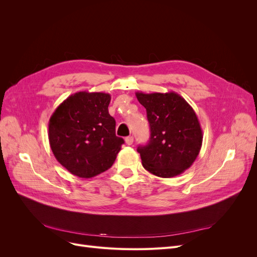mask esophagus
Returning a JSON list of instances; mask_svg holds the SVG:
<instances>
[{
  "label": "esophagus",
  "mask_w": 257,
  "mask_h": 257,
  "mask_svg": "<svg viewBox=\"0 0 257 257\" xmlns=\"http://www.w3.org/2000/svg\"><path fill=\"white\" fill-rule=\"evenodd\" d=\"M125 143H126L128 146L133 145V143H134V137H133V136H128V137H126V138H125Z\"/></svg>",
  "instance_id": "34e87169"
}]
</instances>
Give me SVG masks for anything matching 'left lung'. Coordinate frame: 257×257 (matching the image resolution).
<instances>
[{"mask_svg":"<svg viewBox=\"0 0 257 257\" xmlns=\"http://www.w3.org/2000/svg\"><path fill=\"white\" fill-rule=\"evenodd\" d=\"M136 97L146 108L151 132L149 143L137 148L143 166L161 178L182 174L198 157L203 143L195 111L175 92H137Z\"/></svg>","mask_w":257,"mask_h":257,"instance_id":"8db88e82","label":"left lung"}]
</instances>
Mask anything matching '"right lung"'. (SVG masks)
Segmentation results:
<instances>
[{"label":"right lung","instance_id":"obj_1","mask_svg":"<svg viewBox=\"0 0 257 257\" xmlns=\"http://www.w3.org/2000/svg\"><path fill=\"white\" fill-rule=\"evenodd\" d=\"M110 94L77 92L61 103L49 120V144L54 158L69 173L92 178L109 169L124 141L115 136L108 112Z\"/></svg>","mask_w":257,"mask_h":257}]
</instances>
